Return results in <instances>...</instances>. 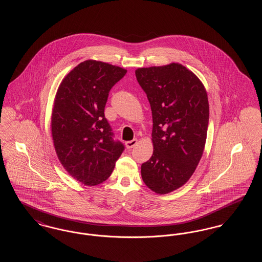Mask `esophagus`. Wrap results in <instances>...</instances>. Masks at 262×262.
I'll list each match as a JSON object with an SVG mask.
<instances>
[{"instance_id": "esophagus-1", "label": "esophagus", "mask_w": 262, "mask_h": 262, "mask_svg": "<svg viewBox=\"0 0 262 262\" xmlns=\"http://www.w3.org/2000/svg\"><path fill=\"white\" fill-rule=\"evenodd\" d=\"M138 144V140L137 139H133L132 141H128V142H126V148L127 149H132L134 146H136Z\"/></svg>"}]
</instances>
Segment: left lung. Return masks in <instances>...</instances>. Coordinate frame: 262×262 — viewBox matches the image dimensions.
<instances>
[{"label": "left lung", "mask_w": 262, "mask_h": 262, "mask_svg": "<svg viewBox=\"0 0 262 262\" xmlns=\"http://www.w3.org/2000/svg\"><path fill=\"white\" fill-rule=\"evenodd\" d=\"M152 116L151 159L141 165L145 184L158 194L172 192L191 178L203 155L209 122L206 90L179 63L138 68Z\"/></svg>", "instance_id": "left-lung-1"}]
</instances>
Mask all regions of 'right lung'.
<instances>
[{
	"label": "right lung",
	"mask_w": 262,
	"mask_h": 262,
	"mask_svg": "<svg viewBox=\"0 0 262 262\" xmlns=\"http://www.w3.org/2000/svg\"><path fill=\"white\" fill-rule=\"evenodd\" d=\"M127 70L86 60L63 79L56 93L51 132L57 157L71 177L95 186L111 177L124 146L113 140L104 107L111 88Z\"/></svg>",
	"instance_id": "right-lung-1"
}]
</instances>
